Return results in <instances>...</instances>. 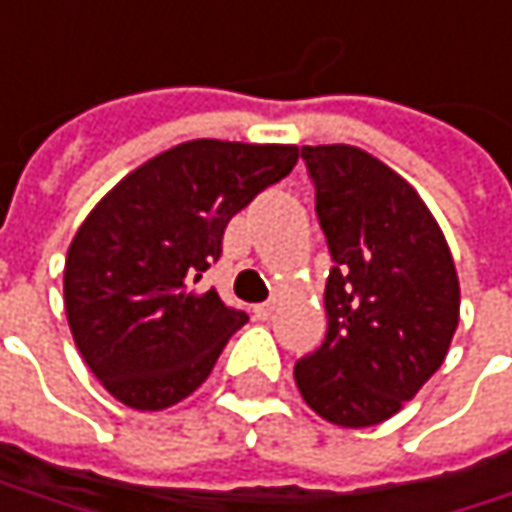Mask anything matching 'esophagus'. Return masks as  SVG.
<instances>
[{
	"label": "esophagus",
	"instance_id": "esophagus-1",
	"mask_svg": "<svg viewBox=\"0 0 512 512\" xmlns=\"http://www.w3.org/2000/svg\"><path fill=\"white\" fill-rule=\"evenodd\" d=\"M252 313H255L257 321H269V318L275 316V304H272V301H263V304H255V310H252Z\"/></svg>",
	"mask_w": 512,
	"mask_h": 512
}]
</instances>
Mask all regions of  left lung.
Instances as JSON below:
<instances>
[{
    "mask_svg": "<svg viewBox=\"0 0 512 512\" xmlns=\"http://www.w3.org/2000/svg\"><path fill=\"white\" fill-rule=\"evenodd\" d=\"M333 269L327 336L295 362L304 403L333 426L394 417L446 359L461 286L446 237L400 173L350 144L301 147Z\"/></svg>",
    "mask_w": 512,
    "mask_h": 512,
    "instance_id": "8db88e82",
    "label": "left lung"
}]
</instances>
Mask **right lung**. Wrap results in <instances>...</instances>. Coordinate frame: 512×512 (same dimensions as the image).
Segmentation results:
<instances>
[{"label": "right lung", "instance_id": "right-lung-1", "mask_svg": "<svg viewBox=\"0 0 512 512\" xmlns=\"http://www.w3.org/2000/svg\"><path fill=\"white\" fill-rule=\"evenodd\" d=\"M295 162V144L196 138L127 173L89 211L66 255V318L118 403L162 411L208 379L249 316L202 292V272L228 220Z\"/></svg>", "mask_w": 512, "mask_h": 512}]
</instances>
